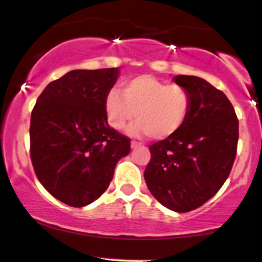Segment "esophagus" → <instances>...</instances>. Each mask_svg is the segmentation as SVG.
I'll list each match as a JSON object with an SVG mask.
<instances>
[{"instance_id": "esophagus-1", "label": "esophagus", "mask_w": 262, "mask_h": 262, "mask_svg": "<svg viewBox=\"0 0 262 262\" xmlns=\"http://www.w3.org/2000/svg\"><path fill=\"white\" fill-rule=\"evenodd\" d=\"M140 145H142V144H140V143L139 142H136V140H132V142H130V146H132V148H138V146H140Z\"/></svg>"}]
</instances>
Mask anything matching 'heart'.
Here are the masks:
<instances>
[{"instance_id": "obj_1", "label": "heart", "mask_w": 262, "mask_h": 262, "mask_svg": "<svg viewBox=\"0 0 262 262\" xmlns=\"http://www.w3.org/2000/svg\"><path fill=\"white\" fill-rule=\"evenodd\" d=\"M104 108L112 128L120 130L136 117L129 133L164 140L177 136L188 122L191 97L184 87L144 74L125 82L122 94L109 91Z\"/></svg>"}]
</instances>
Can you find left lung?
<instances>
[{
    "label": "left lung",
    "instance_id": "8db88e82",
    "mask_svg": "<svg viewBox=\"0 0 262 262\" xmlns=\"http://www.w3.org/2000/svg\"><path fill=\"white\" fill-rule=\"evenodd\" d=\"M173 79L190 94V116L177 136L149 145L144 179L162 205L188 212L211 199L228 179L236 157L238 120L228 97L205 79Z\"/></svg>",
    "mask_w": 262,
    "mask_h": 262
}]
</instances>
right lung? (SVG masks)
Segmentation results:
<instances>
[{
	"label": "right lung",
	"instance_id": "add662e5",
	"mask_svg": "<svg viewBox=\"0 0 262 262\" xmlns=\"http://www.w3.org/2000/svg\"><path fill=\"white\" fill-rule=\"evenodd\" d=\"M119 70H76L47 85L31 114V160L52 196L73 208L108 189L130 139L111 128L104 99Z\"/></svg>",
	"mask_w": 262,
	"mask_h": 262
}]
</instances>
